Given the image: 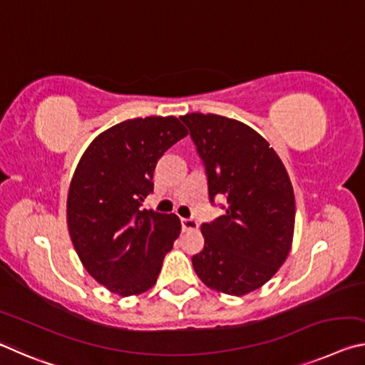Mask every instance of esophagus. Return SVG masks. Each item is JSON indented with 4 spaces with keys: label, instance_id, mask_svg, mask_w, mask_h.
<instances>
[{
    "label": "esophagus",
    "instance_id": "esophagus-1",
    "mask_svg": "<svg viewBox=\"0 0 365 365\" xmlns=\"http://www.w3.org/2000/svg\"><path fill=\"white\" fill-rule=\"evenodd\" d=\"M182 227L185 232H187V230H196L198 229V222H196V219L193 217H185L182 219Z\"/></svg>",
    "mask_w": 365,
    "mask_h": 365
}]
</instances>
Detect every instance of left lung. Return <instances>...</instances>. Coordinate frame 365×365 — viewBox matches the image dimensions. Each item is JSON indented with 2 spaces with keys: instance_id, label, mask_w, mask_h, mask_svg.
I'll use <instances>...</instances> for the list:
<instances>
[{
  "instance_id": "obj_1",
  "label": "left lung",
  "mask_w": 365,
  "mask_h": 365,
  "mask_svg": "<svg viewBox=\"0 0 365 365\" xmlns=\"http://www.w3.org/2000/svg\"><path fill=\"white\" fill-rule=\"evenodd\" d=\"M180 120L205 164L211 203L227 200L222 216L201 225L205 248L193 268L214 291L245 296L268 282L291 250L292 183L279 155L248 125L214 113Z\"/></svg>"
}]
</instances>
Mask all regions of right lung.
<instances>
[{
  "instance_id": "1",
  "label": "right lung",
  "mask_w": 365,
  "mask_h": 365,
  "mask_svg": "<svg viewBox=\"0 0 365 365\" xmlns=\"http://www.w3.org/2000/svg\"><path fill=\"white\" fill-rule=\"evenodd\" d=\"M188 131L175 117L121 121L89 144L74 170L66 219L86 271L121 297L151 289L180 235L175 214L143 210L158 160Z\"/></svg>"
}]
</instances>
